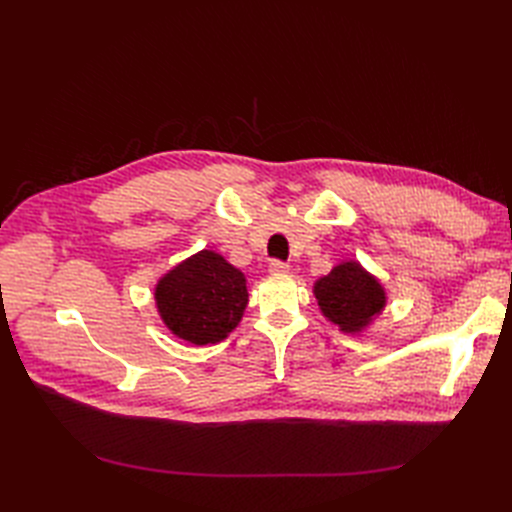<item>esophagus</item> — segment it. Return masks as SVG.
Segmentation results:
<instances>
[{
    "label": "esophagus",
    "mask_w": 512,
    "mask_h": 512,
    "mask_svg": "<svg viewBox=\"0 0 512 512\" xmlns=\"http://www.w3.org/2000/svg\"><path fill=\"white\" fill-rule=\"evenodd\" d=\"M269 271L271 273H286L288 271V262H284V260H271Z\"/></svg>",
    "instance_id": "34e87169"
}]
</instances>
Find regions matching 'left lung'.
Segmentation results:
<instances>
[{
    "instance_id": "obj_1",
    "label": "left lung",
    "mask_w": 512,
    "mask_h": 512,
    "mask_svg": "<svg viewBox=\"0 0 512 512\" xmlns=\"http://www.w3.org/2000/svg\"><path fill=\"white\" fill-rule=\"evenodd\" d=\"M314 294L322 314L339 331L359 333L382 312L386 303L384 288L359 262H342L329 275L320 277Z\"/></svg>"
}]
</instances>
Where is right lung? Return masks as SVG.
Returning a JSON list of instances; mask_svg holds the SVG:
<instances>
[{
	"label": "right lung",
	"mask_w": 512,
	"mask_h": 512,
	"mask_svg": "<svg viewBox=\"0 0 512 512\" xmlns=\"http://www.w3.org/2000/svg\"><path fill=\"white\" fill-rule=\"evenodd\" d=\"M156 303L177 337L196 346L218 344L243 316L245 277L224 256L203 250L162 277Z\"/></svg>",
	"instance_id": "right-lung-1"
}]
</instances>
